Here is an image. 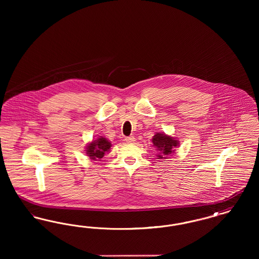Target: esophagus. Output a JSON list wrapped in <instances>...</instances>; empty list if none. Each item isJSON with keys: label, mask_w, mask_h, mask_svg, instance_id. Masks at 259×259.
<instances>
[{"label": "esophagus", "mask_w": 259, "mask_h": 259, "mask_svg": "<svg viewBox=\"0 0 259 259\" xmlns=\"http://www.w3.org/2000/svg\"><path fill=\"white\" fill-rule=\"evenodd\" d=\"M125 141H126L127 143H134L136 141L135 137H134V136L126 137V138H125Z\"/></svg>", "instance_id": "obj_1"}]
</instances>
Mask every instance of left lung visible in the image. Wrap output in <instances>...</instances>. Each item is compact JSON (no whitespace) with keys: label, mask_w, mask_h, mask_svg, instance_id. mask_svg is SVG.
Instances as JSON below:
<instances>
[{"label":"left lung","mask_w":259,"mask_h":259,"mask_svg":"<svg viewBox=\"0 0 259 259\" xmlns=\"http://www.w3.org/2000/svg\"><path fill=\"white\" fill-rule=\"evenodd\" d=\"M153 146L156 148L158 157L166 158L168 155L174 153V148L179 146V141L175 140L172 137L157 133L152 138Z\"/></svg>","instance_id":"obj_1"}]
</instances>
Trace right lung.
<instances>
[{
    "label": "right lung",
    "instance_id": "add662e5",
    "mask_svg": "<svg viewBox=\"0 0 259 259\" xmlns=\"http://www.w3.org/2000/svg\"><path fill=\"white\" fill-rule=\"evenodd\" d=\"M111 147V143L106 138L100 137L98 140L93 141L87 146V154L92 160H100Z\"/></svg>",
    "mask_w": 259,
    "mask_h": 259
}]
</instances>
